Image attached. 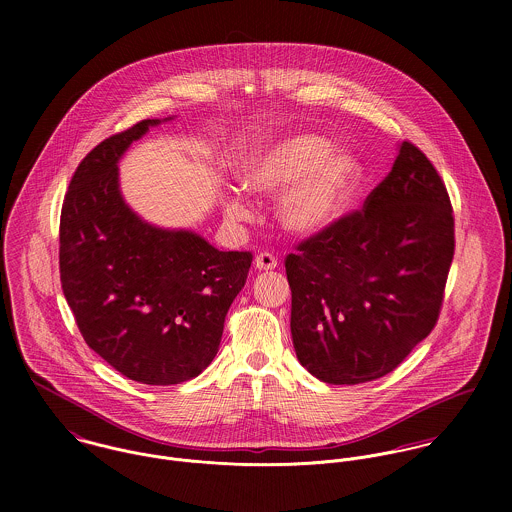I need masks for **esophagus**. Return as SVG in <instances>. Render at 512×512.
<instances>
[{
	"instance_id": "esophagus-1",
	"label": "esophagus",
	"mask_w": 512,
	"mask_h": 512,
	"mask_svg": "<svg viewBox=\"0 0 512 512\" xmlns=\"http://www.w3.org/2000/svg\"><path fill=\"white\" fill-rule=\"evenodd\" d=\"M254 266L260 272H268V270H274L278 266V258L274 254H270V252H260L256 256V260H254Z\"/></svg>"
}]
</instances>
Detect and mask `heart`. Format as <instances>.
I'll return each instance as SVG.
<instances>
[{
	"instance_id": "heart-1",
	"label": "heart",
	"mask_w": 512,
	"mask_h": 512,
	"mask_svg": "<svg viewBox=\"0 0 512 512\" xmlns=\"http://www.w3.org/2000/svg\"><path fill=\"white\" fill-rule=\"evenodd\" d=\"M357 155L335 149L317 134H292L256 151L240 171V183L254 195H280L276 219L293 236H315L341 219L361 183ZM226 219H248V203L230 193L222 203Z\"/></svg>"
}]
</instances>
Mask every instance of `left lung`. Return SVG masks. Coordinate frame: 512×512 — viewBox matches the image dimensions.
Listing matches in <instances>:
<instances>
[{
    "label": "left lung",
    "instance_id": "left-lung-1",
    "mask_svg": "<svg viewBox=\"0 0 512 512\" xmlns=\"http://www.w3.org/2000/svg\"><path fill=\"white\" fill-rule=\"evenodd\" d=\"M453 248L447 189L432 161L402 142L365 209L286 258L297 361L329 384L392 372L438 321Z\"/></svg>",
    "mask_w": 512,
    "mask_h": 512
}]
</instances>
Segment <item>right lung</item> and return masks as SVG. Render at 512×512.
Listing matches in <instances>:
<instances>
[{"label":"right lung","mask_w":512,"mask_h":512,"mask_svg":"<svg viewBox=\"0 0 512 512\" xmlns=\"http://www.w3.org/2000/svg\"><path fill=\"white\" fill-rule=\"evenodd\" d=\"M165 120H142L76 167L61 211V284L86 345L130 380L169 386L199 376L219 351L250 252H220L201 234L136 215L118 161Z\"/></svg>","instance_id":"obj_1"}]
</instances>
